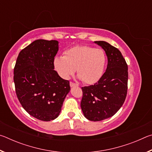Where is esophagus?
I'll return each instance as SVG.
<instances>
[{
    "instance_id": "34e87169",
    "label": "esophagus",
    "mask_w": 152,
    "mask_h": 152,
    "mask_svg": "<svg viewBox=\"0 0 152 152\" xmlns=\"http://www.w3.org/2000/svg\"><path fill=\"white\" fill-rule=\"evenodd\" d=\"M70 87H74V86H78V85L76 83H74V82H70Z\"/></svg>"
}]
</instances>
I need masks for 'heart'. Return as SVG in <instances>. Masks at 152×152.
<instances>
[{"label":"heart","mask_w":152,"mask_h":152,"mask_svg":"<svg viewBox=\"0 0 152 152\" xmlns=\"http://www.w3.org/2000/svg\"><path fill=\"white\" fill-rule=\"evenodd\" d=\"M53 63L61 78L68 79L76 69L77 75L84 84H92L103 74L106 56L101 48L78 45L66 50L64 56L56 57Z\"/></svg>","instance_id":"1"}]
</instances>
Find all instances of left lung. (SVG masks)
Returning a JSON list of instances; mask_svg holds the SVG:
<instances>
[{"mask_svg": "<svg viewBox=\"0 0 152 152\" xmlns=\"http://www.w3.org/2000/svg\"><path fill=\"white\" fill-rule=\"evenodd\" d=\"M94 43L106 53L107 70L94 85L82 87L80 106L87 119L99 121L113 116L124 103L127 92L128 67L117 48L103 41Z\"/></svg>", "mask_w": 152, "mask_h": 152, "instance_id": "1", "label": "left lung"}]
</instances>
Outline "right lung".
I'll list each match as a JSON object with an SVG mask.
<instances>
[{"label":"right lung","mask_w":152,"mask_h":152,"mask_svg":"<svg viewBox=\"0 0 152 152\" xmlns=\"http://www.w3.org/2000/svg\"><path fill=\"white\" fill-rule=\"evenodd\" d=\"M58 51V41L35 40L20 51L14 68L20 104L30 115L43 121L58 117L70 91V82L53 70Z\"/></svg>","instance_id":"right-lung-1"}]
</instances>
